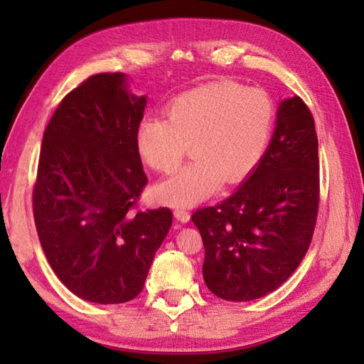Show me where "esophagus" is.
Wrapping results in <instances>:
<instances>
[{
  "instance_id": "esophagus-1",
  "label": "esophagus",
  "mask_w": 364,
  "mask_h": 364,
  "mask_svg": "<svg viewBox=\"0 0 364 364\" xmlns=\"http://www.w3.org/2000/svg\"><path fill=\"white\" fill-rule=\"evenodd\" d=\"M173 215H175V218H176L178 221H181V223H186V221H189V218H191L189 212L184 210V208H175Z\"/></svg>"
}]
</instances>
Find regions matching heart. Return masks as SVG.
Returning <instances> with one entry per match:
<instances>
[{
    "instance_id": "b5f03b06",
    "label": "heart",
    "mask_w": 364,
    "mask_h": 364,
    "mask_svg": "<svg viewBox=\"0 0 364 364\" xmlns=\"http://www.w3.org/2000/svg\"><path fill=\"white\" fill-rule=\"evenodd\" d=\"M165 117L139 123V156L160 173H173L188 152L194 159L156 188L170 205H193L220 183L236 184L260 164L274 125V104L262 88L215 82L176 96Z\"/></svg>"
}]
</instances>
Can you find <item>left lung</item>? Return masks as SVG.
Listing matches in <instances>:
<instances>
[{
    "label": "left lung",
    "instance_id": "8db88e82",
    "mask_svg": "<svg viewBox=\"0 0 364 364\" xmlns=\"http://www.w3.org/2000/svg\"><path fill=\"white\" fill-rule=\"evenodd\" d=\"M315 120L299 96L281 102L268 151L236 193L193 213L207 287L228 301L273 292L304 260L319 207Z\"/></svg>",
    "mask_w": 364,
    "mask_h": 364
}]
</instances>
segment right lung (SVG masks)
Listing matches in <instances>:
<instances>
[{
	"label": "right lung",
	"instance_id": "add662e5",
	"mask_svg": "<svg viewBox=\"0 0 364 364\" xmlns=\"http://www.w3.org/2000/svg\"><path fill=\"white\" fill-rule=\"evenodd\" d=\"M144 107L123 73H96L64 96L43 134L36 232L60 282L95 304L143 291L173 221L167 207H138L147 184L136 144Z\"/></svg>",
	"mask_w": 364,
	"mask_h": 364
}]
</instances>
